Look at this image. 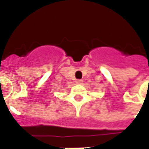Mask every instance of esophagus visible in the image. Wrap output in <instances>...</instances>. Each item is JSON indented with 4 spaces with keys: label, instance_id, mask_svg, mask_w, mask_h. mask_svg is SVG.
<instances>
[{
    "label": "esophagus",
    "instance_id": "esophagus-1",
    "mask_svg": "<svg viewBox=\"0 0 149 149\" xmlns=\"http://www.w3.org/2000/svg\"><path fill=\"white\" fill-rule=\"evenodd\" d=\"M76 82H77V84H83V83H84V80H82V79H77Z\"/></svg>",
    "mask_w": 149,
    "mask_h": 149
}]
</instances>
